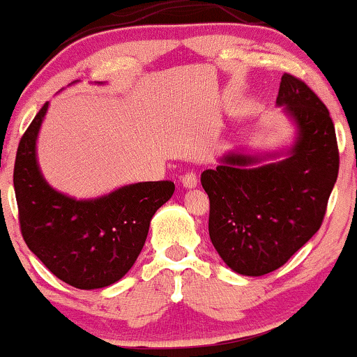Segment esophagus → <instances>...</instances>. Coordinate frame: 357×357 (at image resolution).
I'll use <instances>...</instances> for the list:
<instances>
[{"label":"esophagus","mask_w":357,"mask_h":357,"mask_svg":"<svg viewBox=\"0 0 357 357\" xmlns=\"http://www.w3.org/2000/svg\"><path fill=\"white\" fill-rule=\"evenodd\" d=\"M181 181L184 188H196L198 186V174L192 173V171H188L181 176Z\"/></svg>","instance_id":"1"}]
</instances>
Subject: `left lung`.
Instances as JSON below:
<instances>
[{
	"label": "left lung",
	"mask_w": 357,
	"mask_h": 357,
	"mask_svg": "<svg viewBox=\"0 0 357 357\" xmlns=\"http://www.w3.org/2000/svg\"><path fill=\"white\" fill-rule=\"evenodd\" d=\"M277 104L285 105L298 127L290 158L248 167L258 158L230 154L202 173L211 243L241 275L273 272L312 238L339 173L334 122L314 90L284 73Z\"/></svg>",
	"instance_id": "8db88e82"
}]
</instances>
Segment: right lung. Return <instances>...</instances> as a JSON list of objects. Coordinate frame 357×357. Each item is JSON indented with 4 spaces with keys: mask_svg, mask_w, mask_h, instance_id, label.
<instances>
[{
    "mask_svg": "<svg viewBox=\"0 0 357 357\" xmlns=\"http://www.w3.org/2000/svg\"><path fill=\"white\" fill-rule=\"evenodd\" d=\"M48 104L24 130L13 184L22 236L55 277L75 289L121 280L137 260L154 213L173 196V181L136 183L90 202L52 190L40 174L35 141Z\"/></svg>",
    "mask_w": 357,
    "mask_h": 357,
    "instance_id": "right-lung-1",
    "label": "right lung"
}]
</instances>
